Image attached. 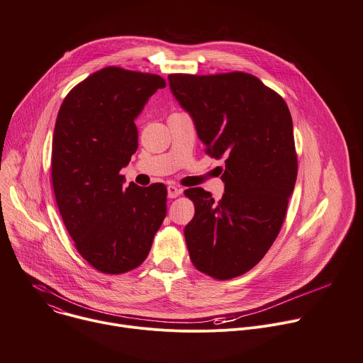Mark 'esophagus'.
I'll list each match as a JSON object with an SVG mask.
<instances>
[{
  "instance_id": "34e87169",
  "label": "esophagus",
  "mask_w": 363,
  "mask_h": 363,
  "mask_svg": "<svg viewBox=\"0 0 363 363\" xmlns=\"http://www.w3.org/2000/svg\"><path fill=\"white\" fill-rule=\"evenodd\" d=\"M167 191H168V198H177L181 194V188H178L175 185H168Z\"/></svg>"
}]
</instances>
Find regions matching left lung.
Returning <instances> with one entry per match:
<instances>
[{"instance_id": "8db88e82", "label": "left lung", "mask_w": 363, "mask_h": 363, "mask_svg": "<svg viewBox=\"0 0 363 363\" xmlns=\"http://www.w3.org/2000/svg\"><path fill=\"white\" fill-rule=\"evenodd\" d=\"M169 87L225 185L216 202L189 188L195 216L184 234L192 264L218 280L247 273L266 255L286 217L297 178L293 121L286 101L241 72L169 74Z\"/></svg>"}]
</instances>
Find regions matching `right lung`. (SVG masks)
<instances>
[{"instance_id":"add662e5","label":"right lung","mask_w":363,"mask_h":363,"mask_svg":"<svg viewBox=\"0 0 363 363\" xmlns=\"http://www.w3.org/2000/svg\"><path fill=\"white\" fill-rule=\"evenodd\" d=\"M167 86L161 76L105 67L70 90L57 115L51 179L63 223L96 270L122 274L140 266L167 216V186H125L138 149L135 119Z\"/></svg>"}]
</instances>
